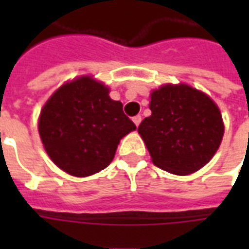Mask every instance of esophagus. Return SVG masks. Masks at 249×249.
<instances>
[{
  "mask_svg": "<svg viewBox=\"0 0 249 249\" xmlns=\"http://www.w3.org/2000/svg\"><path fill=\"white\" fill-rule=\"evenodd\" d=\"M141 116H135V117H133V123H135L136 124V126H139V125H140V123H141Z\"/></svg>",
  "mask_w": 249,
  "mask_h": 249,
  "instance_id": "34e87169",
  "label": "esophagus"
}]
</instances>
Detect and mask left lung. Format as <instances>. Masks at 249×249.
<instances>
[{
	"label": "left lung",
	"instance_id": "1",
	"mask_svg": "<svg viewBox=\"0 0 249 249\" xmlns=\"http://www.w3.org/2000/svg\"><path fill=\"white\" fill-rule=\"evenodd\" d=\"M152 114L139 133L156 167L189 175L204 167L219 149L224 125L217 105L188 85H164L151 94Z\"/></svg>",
	"mask_w": 249,
	"mask_h": 249
}]
</instances>
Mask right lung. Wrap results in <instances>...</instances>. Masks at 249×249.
I'll use <instances>...</instances> for the list:
<instances>
[{"label": "right lung", "mask_w": 249, "mask_h": 249, "mask_svg": "<svg viewBox=\"0 0 249 249\" xmlns=\"http://www.w3.org/2000/svg\"><path fill=\"white\" fill-rule=\"evenodd\" d=\"M136 129L123 104L92 77L64 84L42 108L41 140L57 167L84 178L100 172L113 160L120 140Z\"/></svg>", "instance_id": "add662e5"}]
</instances>
